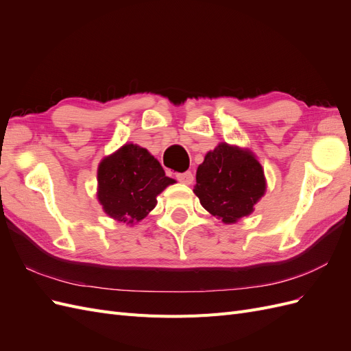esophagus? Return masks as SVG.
<instances>
[{"mask_svg":"<svg viewBox=\"0 0 351 351\" xmlns=\"http://www.w3.org/2000/svg\"><path fill=\"white\" fill-rule=\"evenodd\" d=\"M177 180L180 183H183V184H192L193 183V180H195V177H193V174H192V171H186V173H180V174H177Z\"/></svg>","mask_w":351,"mask_h":351,"instance_id":"1","label":"esophagus"}]
</instances>
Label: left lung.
Listing matches in <instances>:
<instances>
[{"mask_svg":"<svg viewBox=\"0 0 351 351\" xmlns=\"http://www.w3.org/2000/svg\"><path fill=\"white\" fill-rule=\"evenodd\" d=\"M193 192L210 215L224 224H236L263 197L267 178L250 149L221 142L197 167Z\"/></svg>","mask_w":351,"mask_h":351,"instance_id":"8db88e82","label":"left lung"}]
</instances>
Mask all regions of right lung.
I'll list each match as a JSON object with an SVG mask.
<instances>
[{"label":"right lung","mask_w":351,"mask_h":351,"mask_svg":"<svg viewBox=\"0 0 351 351\" xmlns=\"http://www.w3.org/2000/svg\"><path fill=\"white\" fill-rule=\"evenodd\" d=\"M174 183L149 151L125 143L99 162L97 196L110 218L134 226L156 206L158 195Z\"/></svg>","instance_id":"right-lung-1"}]
</instances>
